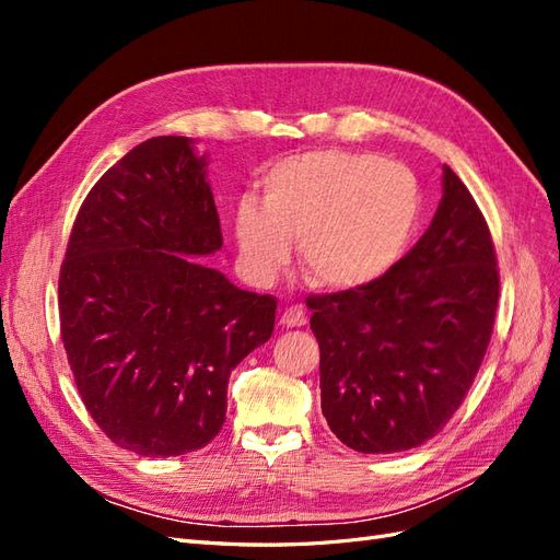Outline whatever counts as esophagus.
Returning a JSON list of instances; mask_svg holds the SVG:
<instances>
[{"label":"esophagus","mask_w":560,"mask_h":560,"mask_svg":"<svg viewBox=\"0 0 560 560\" xmlns=\"http://www.w3.org/2000/svg\"><path fill=\"white\" fill-rule=\"evenodd\" d=\"M280 325H282L284 329L303 327V325H306V313H303L299 306L284 308V313H282V317H280Z\"/></svg>","instance_id":"obj_1"}]
</instances>
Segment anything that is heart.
<instances>
[{
	"mask_svg": "<svg viewBox=\"0 0 560 560\" xmlns=\"http://www.w3.org/2000/svg\"><path fill=\"white\" fill-rule=\"evenodd\" d=\"M259 184L264 206L247 196L233 217L238 249L259 278H273L299 238L315 287L358 290L399 261L420 219L416 175L371 151H303L270 165Z\"/></svg>",
	"mask_w": 560,
	"mask_h": 560,
	"instance_id": "b5f03b06",
	"label": "heart"
}]
</instances>
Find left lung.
Masks as SVG:
<instances>
[{
	"mask_svg": "<svg viewBox=\"0 0 560 560\" xmlns=\"http://www.w3.org/2000/svg\"><path fill=\"white\" fill-rule=\"evenodd\" d=\"M498 294L486 219L444 165L442 200L413 249L374 282L308 301L329 430L360 453L432 439L477 376Z\"/></svg>",
	"mask_w": 560,
	"mask_h": 560,
	"instance_id": "8db88e82",
	"label": "left lung"
}]
</instances>
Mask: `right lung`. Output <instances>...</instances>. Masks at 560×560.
<instances>
[{
    "instance_id": "obj_1",
    "label": "right lung",
    "mask_w": 560,
    "mask_h": 560,
    "mask_svg": "<svg viewBox=\"0 0 560 560\" xmlns=\"http://www.w3.org/2000/svg\"><path fill=\"white\" fill-rule=\"evenodd\" d=\"M208 154L151 138L83 200L60 270V329L79 395L116 446L142 457L208 446L231 371L264 346L278 301L198 257L222 249Z\"/></svg>"
}]
</instances>
